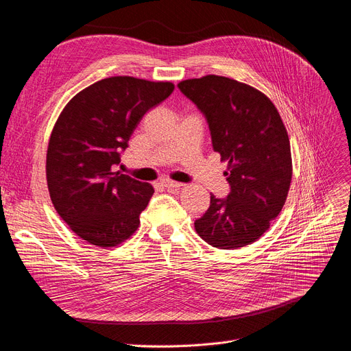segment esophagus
<instances>
[{
  "instance_id": "esophagus-1",
  "label": "esophagus",
  "mask_w": 351,
  "mask_h": 351,
  "mask_svg": "<svg viewBox=\"0 0 351 351\" xmlns=\"http://www.w3.org/2000/svg\"><path fill=\"white\" fill-rule=\"evenodd\" d=\"M161 186L162 187H165V189H180V187H183V184L181 183H176V181H171V180H162L161 181Z\"/></svg>"
}]
</instances>
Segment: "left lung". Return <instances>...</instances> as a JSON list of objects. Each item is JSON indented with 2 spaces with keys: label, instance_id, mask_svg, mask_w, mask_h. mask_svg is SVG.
<instances>
[{
  "label": "left lung",
  "instance_id": "8db88e82",
  "mask_svg": "<svg viewBox=\"0 0 351 351\" xmlns=\"http://www.w3.org/2000/svg\"><path fill=\"white\" fill-rule=\"evenodd\" d=\"M177 86L206 117L213 149L228 161L230 193L226 199L210 194L195 232L219 249L254 243L281 213L291 186V145L279 112L261 90L224 76Z\"/></svg>",
  "mask_w": 351,
  "mask_h": 351
}]
</instances>
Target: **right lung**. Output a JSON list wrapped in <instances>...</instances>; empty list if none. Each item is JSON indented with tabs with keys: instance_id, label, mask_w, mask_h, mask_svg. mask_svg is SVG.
I'll list each match as a JSON object with an SVG mask.
<instances>
[{
	"instance_id": "obj_1",
	"label": "right lung",
	"mask_w": 351,
	"mask_h": 351,
	"mask_svg": "<svg viewBox=\"0 0 351 351\" xmlns=\"http://www.w3.org/2000/svg\"><path fill=\"white\" fill-rule=\"evenodd\" d=\"M173 90L171 82L106 77L73 96L56 121L47 187L56 212L83 241L114 247L138 229L154 189L114 168L139 121Z\"/></svg>"
}]
</instances>
